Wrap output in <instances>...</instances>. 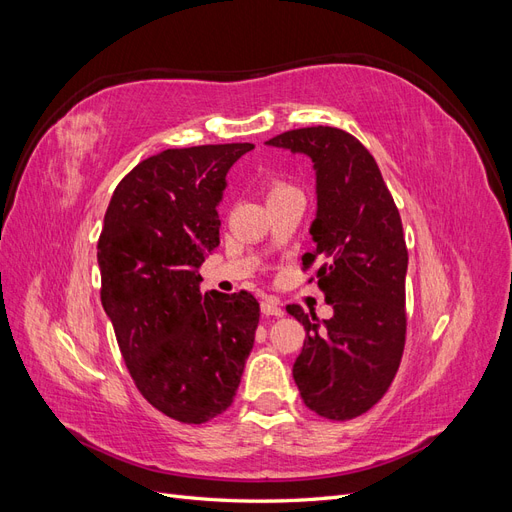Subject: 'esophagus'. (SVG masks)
Returning <instances> with one entry per match:
<instances>
[{"mask_svg":"<svg viewBox=\"0 0 512 512\" xmlns=\"http://www.w3.org/2000/svg\"><path fill=\"white\" fill-rule=\"evenodd\" d=\"M260 309H262V314H265V316H277V318L284 316V309L280 307V301L273 299V297L262 299Z\"/></svg>","mask_w":512,"mask_h":512,"instance_id":"34e87169","label":"esophagus"}]
</instances>
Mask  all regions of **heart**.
Instances as JSON below:
<instances>
[{"instance_id": "heart-1", "label": "heart", "mask_w": 512, "mask_h": 512, "mask_svg": "<svg viewBox=\"0 0 512 512\" xmlns=\"http://www.w3.org/2000/svg\"><path fill=\"white\" fill-rule=\"evenodd\" d=\"M288 188H292V185L286 183V181H280V179L271 181V183H269V196H271V194H277V192H282V190H288Z\"/></svg>"}]
</instances>
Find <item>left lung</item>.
Wrapping results in <instances>:
<instances>
[{
	"mask_svg": "<svg viewBox=\"0 0 512 512\" xmlns=\"http://www.w3.org/2000/svg\"><path fill=\"white\" fill-rule=\"evenodd\" d=\"M267 143L314 162L316 250L303 254L301 269H314L307 282H318L335 312L318 322L301 305L286 307L307 333L292 376L309 410L350 421L378 404L406 346L408 247L399 209L374 156L346 130L299 128Z\"/></svg>",
	"mask_w": 512,
	"mask_h": 512,
	"instance_id": "1",
	"label": "left lung"
}]
</instances>
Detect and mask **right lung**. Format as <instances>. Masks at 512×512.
<instances>
[{"label":"right lung","mask_w":512,"mask_h":512,"mask_svg":"<svg viewBox=\"0 0 512 512\" xmlns=\"http://www.w3.org/2000/svg\"><path fill=\"white\" fill-rule=\"evenodd\" d=\"M252 143L166 149L119 181L98 239L100 299L136 389L162 414L200 425L230 408L260 305L247 290L200 294L220 243L228 168Z\"/></svg>","instance_id":"1"}]
</instances>
